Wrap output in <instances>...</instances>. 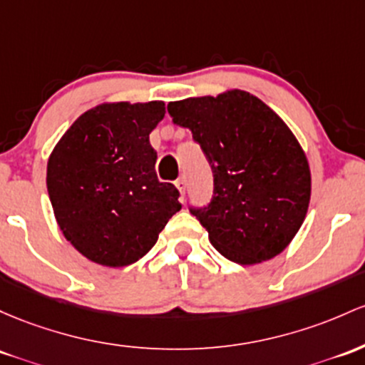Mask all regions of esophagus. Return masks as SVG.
Listing matches in <instances>:
<instances>
[{"label":"esophagus","instance_id":"esophagus-1","mask_svg":"<svg viewBox=\"0 0 365 365\" xmlns=\"http://www.w3.org/2000/svg\"><path fill=\"white\" fill-rule=\"evenodd\" d=\"M175 185H176V189H178V192H180V194H182V197H183V195H185V189H187V180H185V176H182V178L176 180Z\"/></svg>","mask_w":365,"mask_h":365}]
</instances>
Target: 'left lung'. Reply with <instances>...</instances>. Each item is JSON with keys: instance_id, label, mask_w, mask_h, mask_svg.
Returning a JSON list of instances; mask_svg holds the SVG:
<instances>
[{"instance_id": "8db88e82", "label": "left lung", "mask_w": 365, "mask_h": 365, "mask_svg": "<svg viewBox=\"0 0 365 365\" xmlns=\"http://www.w3.org/2000/svg\"><path fill=\"white\" fill-rule=\"evenodd\" d=\"M213 168V201L190 210L210 242L230 262L256 265L282 253L305 222L312 175L307 154L282 118L253 93L168 103Z\"/></svg>"}]
</instances>
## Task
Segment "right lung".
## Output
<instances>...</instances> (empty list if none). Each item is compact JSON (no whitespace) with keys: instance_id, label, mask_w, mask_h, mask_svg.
<instances>
[{"instance_id":"add662e5","label":"right lung","mask_w":365,"mask_h":365,"mask_svg":"<svg viewBox=\"0 0 365 365\" xmlns=\"http://www.w3.org/2000/svg\"><path fill=\"white\" fill-rule=\"evenodd\" d=\"M161 100L103 102L83 112L51 150L46 187L63 237L90 262L118 268L142 258L182 210L155 175L150 131Z\"/></svg>"}]
</instances>
